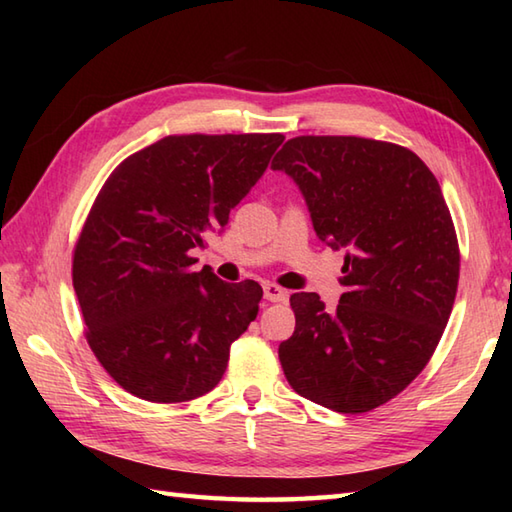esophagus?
Listing matches in <instances>:
<instances>
[{"instance_id":"34e87169","label":"esophagus","mask_w":512,"mask_h":512,"mask_svg":"<svg viewBox=\"0 0 512 512\" xmlns=\"http://www.w3.org/2000/svg\"><path fill=\"white\" fill-rule=\"evenodd\" d=\"M264 297H266V301H270V303H284V301L288 299V290L279 288V286H275V284H266V286H264Z\"/></svg>"}]
</instances>
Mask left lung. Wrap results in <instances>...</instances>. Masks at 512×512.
I'll return each mask as SVG.
<instances>
[{"instance_id":"obj_1","label":"left lung","mask_w":512,"mask_h":512,"mask_svg":"<svg viewBox=\"0 0 512 512\" xmlns=\"http://www.w3.org/2000/svg\"><path fill=\"white\" fill-rule=\"evenodd\" d=\"M270 167L295 180L321 242L345 250L339 306L328 310L317 292L290 297L284 374L332 411L376 409L429 363L458 292L440 184L413 151L358 136H297Z\"/></svg>"}]
</instances>
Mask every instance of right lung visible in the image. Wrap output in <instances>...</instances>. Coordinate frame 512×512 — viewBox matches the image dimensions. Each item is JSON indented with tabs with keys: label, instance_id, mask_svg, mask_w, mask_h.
<instances>
[{
	"label": "right lung",
	"instance_id": "right-lung-1",
	"mask_svg": "<svg viewBox=\"0 0 512 512\" xmlns=\"http://www.w3.org/2000/svg\"><path fill=\"white\" fill-rule=\"evenodd\" d=\"M281 134L167 136L103 184L74 248L72 284L88 343L118 385L184 402L220 383L231 343L255 321L257 281L193 273V248L264 176Z\"/></svg>",
	"mask_w": 512,
	"mask_h": 512
}]
</instances>
